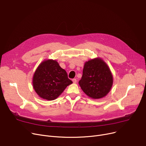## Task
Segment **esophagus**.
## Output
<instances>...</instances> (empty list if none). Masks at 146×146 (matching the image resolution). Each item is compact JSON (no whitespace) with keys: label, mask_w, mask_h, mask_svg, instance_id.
Returning a JSON list of instances; mask_svg holds the SVG:
<instances>
[{"label":"esophagus","mask_w":146,"mask_h":146,"mask_svg":"<svg viewBox=\"0 0 146 146\" xmlns=\"http://www.w3.org/2000/svg\"><path fill=\"white\" fill-rule=\"evenodd\" d=\"M72 81H73V83H76V82H77V80H76V79H73L72 80Z\"/></svg>","instance_id":"34e87169"}]
</instances>
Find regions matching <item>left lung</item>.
<instances>
[{"label": "left lung", "instance_id": "obj_1", "mask_svg": "<svg viewBox=\"0 0 146 146\" xmlns=\"http://www.w3.org/2000/svg\"><path fill=\"white\" fill-rule=\"evenodd\" d=\"M113 82V76L108 64L100 58H95L84 63L79 83L86 95L98 99L109 93Z\"/></svg>", "mask_w": 146, "mask_h": 146}]
</instances>
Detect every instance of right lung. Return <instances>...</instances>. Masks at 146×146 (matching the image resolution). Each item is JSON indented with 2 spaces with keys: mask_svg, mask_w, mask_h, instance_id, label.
<instances>
[{
  "mask_svg": "<svg viewBox=\"0 0 146 146\" xmlns=\"http://www.w3.org/2000/svg\"><path fill=\"white\" fill-rule=\"evenodd\" d=\"M32 82L38 96L47 100L57 99L67 86L73 83L68 78L66 70L52 59L44 60L39 64L34 73Z\"/></svg>",
  "mask_w": 146,
  "mask_h": 146,
  "instance_id": "obj_1",
  "label": "right lung"
}]
</instances>
